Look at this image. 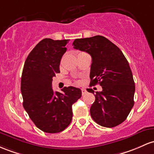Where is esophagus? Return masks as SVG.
I'll return each instance as SVG.
<instances>
[{"label":"esophagus","instance_id":"34e87169","mask_svg":"<svg viewBox=\"0 0 154 154\" xmlns=\"http://www.w3.org/2000/svg\"><path fill=\"white\" fill-rule=\"evenodd\" d=\"M81 91H82V95L85 94L86 92H87V91H86V89H85V88H82V89H81Z\"/></svg>","mask_w":154,"mask_h":154}]
</instances>
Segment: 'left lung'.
I'll return each mask as SVG.
<instances>
[{
    "label": "left lung",
    "instance_id": "obj_1",
    "mask_svg": "<svg viewBox=\"0 0 154 154\" xmlns=\"http://www.w3.org/2000/svg\"><path fill=\"white\" fill-rule=\"evenodd\" d=\"M74 48L90 54L92 58L90 85L99 84L95 102L90 109L94 121L104 127L121 124L134 106L135 85L132 72L124 55L116 45L102 36L76 38ZM94 94L92 89H87Z\"/></svg>",
    "mask_w": 154,
    "mask_h": 154
}]
</instances>
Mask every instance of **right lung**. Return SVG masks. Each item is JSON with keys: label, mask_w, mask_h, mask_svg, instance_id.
<instances>
[{"label": "right lung", "mask_w": 154, "mask_h": 154, "mask_svg": "<svg viewBox=\"0 0 154 154\" xmlns=\"http://www.w3.org/2000/svg\"><path fill=\"white\" fill-rule=\"evenodd\" d=\"M69 41L44 38L30 52L23 67V107L34 124L47 133L60 132L70 124L72 104L82 96L80 89L72 86L64 87L62 93L52 88Z\"/></svg>", "instance_id": "add662e5"}]
</instances>
